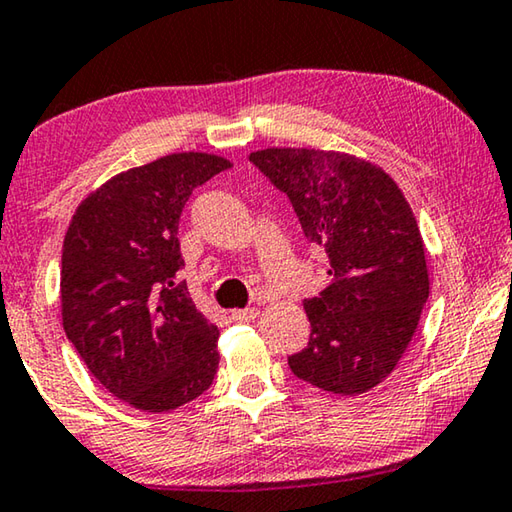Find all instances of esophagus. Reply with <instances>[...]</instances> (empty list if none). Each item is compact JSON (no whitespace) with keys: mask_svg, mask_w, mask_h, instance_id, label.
<instances>
[{"mask_svg":"<svg viewBox=\"0 0 512 512\" xmlns=\"http://www.w3.org/2000/svg\"><path fill=\"white\" fill-rule=\"evenodd\" d=\"M257 316H259L257 307H248V310H234L232 312V319L239 321V323H250V321H255Z\"/></svg>","mask_w":512,"mask_h":512,"instance_id":"34e87169","label":"esophagus"}]
</instances>
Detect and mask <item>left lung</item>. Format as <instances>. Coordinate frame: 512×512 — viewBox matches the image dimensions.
<instances>
[{"label": "left lung", "instance_id": "1", "mask_svg": "<svg viewBox=\"0 0 512 512\" xmlns=\"http://www.w3.org/2000/svg\"><path fill=\"white\" fill-rule=\"evenodd\" d=\"M250 161L287 193L305 237L326 250L330 285L305 300L312 335L294 376L330 394H364L396 369L431 278L417 218L383 168L348 152L266 148Z\"/></svg>", "mask_w": 512, "mask_h": 512}]
</instances>
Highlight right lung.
I'll list each match as a JSON object with an SVG mask.
<instances>
[{"label":"right lung","mask_w":512,"mask_h":512,"mask_svg":"<svg viewBox=\"0 0 512 512\" xmlns=\"http://www.w3.org/2000/svg\"><path fill=\"white\" fill-rule=\"evenodd\" d=\"M232 161L173 152L79 202L61 257V321L97 383L136 410L170 412L209 389L218 328L177 282V227L196 186Z\"/></svg>","instance_id":"right-lung-1"}]
</instances>
